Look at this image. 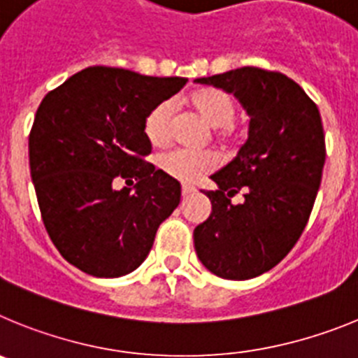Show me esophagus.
Wrapping results in <instances>:
<instances>
[{
  "label": "esophagus",
  "instance_id": "obj_1",
  "mask_svg": "<svg viewBox=\"0 0 358 358\" xmlns=\"http://www.w3.org/2000/svg\"><path fill=\"white\" fill-rule=\"evenodd\" d=\"M181 192H182V197H188V195L195 194V192H197V188H195V186H192V185H182Z\"/></svg>",
  "mask_w": 358,
  "mask_h": 358
}]
</instances>
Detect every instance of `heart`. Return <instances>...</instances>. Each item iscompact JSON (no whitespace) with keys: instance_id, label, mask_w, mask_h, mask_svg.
<instances>
[{"instance_id":"b5f03b06","label":"heart","mask_w":358,"mask_h":358,"mask_svg":"<svg viewBox=\"0 0 358 358\" xmlns=\"http://www.w3.org/2000/svg\"><path fill=\"white\" fill-rule=\"evenodd\" d=\"M189 103L202 118L215 127L217 140L224 145H235L248 136V127L235 122L236 102L227 91L201 90L192 94ZM173 106L172 102H161L152 107L143 123L145 138L150 145L159 147L166 143L172 134ZM157 169L169 177L181 182H194L199 177L215 169L217 159L211 152L170 148L159 154L156 159Z\"/></svg>"}]
</instances>
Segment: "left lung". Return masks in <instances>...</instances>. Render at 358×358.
<instances>
[{
    "label": "left lung",
    "mask_w": 358,
    "mask_h": 358,
    "mask_svg": "<svg viewBox=\"0 0 358 358\" xmlns=\"http://www.w3.org/2000/svg\"><path fill=\"white\" fill-rule=\"evenodd\" d=\"M235 93L251 116L238 156L211 176V215L194 231L199 260L226 280H251L280 264L308 222L327 159L315 102L280 71L245 68L197 78ZM242 191L246 201L233 205Z\"/></svg>",
    "instance_id": "obj_1"
}]
</instances>
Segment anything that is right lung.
Masks as SVG:
<instances>
[{
  "label": "right lung",
  "mask_w": 358,
  "mask_h": 358,
  "mask_svg": "<svg viewBox=\"0 0 358 358\" xmlns=\"http://www.w3.org/2000/svg\"><path fill=\"white\" fill-rule=\"evenodd\" d=\"M186 82L91 66L43 98L28 136L31 181L53 245L82 273H132L179 206L181 185L145 161L143 123ZM120 178L136 192L115 190Z\"/></svg>",
  "instance_id": "obj_1"
}]
</instances>
